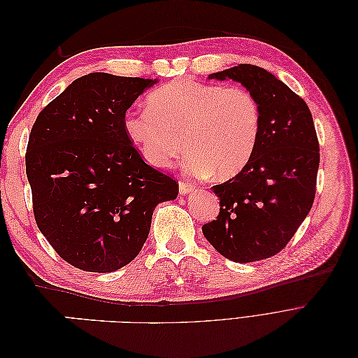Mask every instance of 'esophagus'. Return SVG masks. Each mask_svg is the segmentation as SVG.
<instances>
[{
  "mask_svg": "<svg viewBox=\"0 0 358 358\" xmlns=\"http://www.w3.org/2000/svg\"><path fill=\"white\" fill-rule=\"evenodd\" d=\"M194 189V185L191 182H187V180H179V191L180 194H188Z\"/></svg>",
  "mask_w": 358,
  "mask_h": 358,
  "instance_id": "1",
  "label": "esophagus"
}]
</instances>
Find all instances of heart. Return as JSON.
I'll use <instances>...</instances> for the list:
<instances>
[{
	"label": "heart",
	"mask_w": 358,
	"mask_h": 358,
	"mask_svg": "<svg viewBox=\"0 0 358 358\" xmlns=\"http://www.w3.org/2000/svg\"><path fill=\"white\" fill-rule=\"evenodd\" d=\"M122 125L150 166H173L185 143L189 173L230 179L254 157L262 112L242 86L179 79L150 92L146 109L128 110Z\"/></svg>",
	"instance_id": "b5f03b06"
}]
</instances>
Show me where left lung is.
<instances>
[{
    "label": "left lung",
    "instance_id": "1",
    "mask_svg": "<svg viewBox=\"0 0 358 358\" xmlns=\"http://www.w3.org/2000/svg\"><path fill=\"white\" fill-rule=\"evenodd\" d=\"M209 79H231L251 91L262 131L249 164L212 187L221 208L201 227L203 234L231 262L270 258L287 246L315 199L320 143L312 113L300 95L262 67L239 64Z\"/></svg>",
    "mask_w": 358,
    "mask_h": 358
}]
</instances>
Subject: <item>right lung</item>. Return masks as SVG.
Returning <instances> with one entry per match:
<instances>
[{
  "label": "right lung",
  "instance_id": "add662e5",
  "mask_svg": "<svg viewBox=\"0 0 358 358\" xmlns=\"http://www.w3.org/2000/svg\"><path fill=\"white\" fill-rule=\"evenodd\" d=\"M157 80L90 73L43 109L25 154L38 230L66 262L107 273L142 251L158 203L179 183L125 134V112Z\"/></svg>",
  "mask_w": 358,
  "mask_h": 358
}]
</instances>
